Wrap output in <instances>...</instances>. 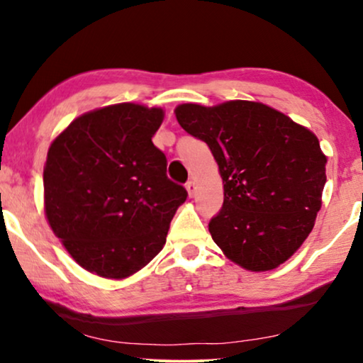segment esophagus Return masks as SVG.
<instances>
[{"instance_id": "obj_1", "label": "esophagus", "mask_w": 363, "mask_h": 363, "mask_svg": "<svg viewBox=\"0 0 363 363\" xmlns=\"http://www.w3.org/2000/svg\"><path fill=\"white\" fill-rule=\"evenodd\" d=\"M186 191H188V195H190V196H195V193H196V185H195V182L190 180V182L186 183Z\"/></svg>"}]
</instances>
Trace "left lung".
I'll return each mask as SVG.
<instances>
[{
	"instance_id": "obj_1",
	"label": "left lung",
	"mask_w": 363,
	"mask_h": 363,
	"mask_svg": "<svg viewBox=\"0 0 363 363\" xmlns=\"http://www.w3.org/2000/svg\"><path fill=\"white\" fill-rule=\"evenodd\" d=\"M183 130L210 147L225 200L208 230L233 262L269 271L289 259L314 228L327 158L311 130L259 102L175 108Z\"/></svg>"
}]
</instances>
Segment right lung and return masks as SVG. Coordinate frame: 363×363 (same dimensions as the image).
I'll list each match as a JSON object with an SVG mask.
<instances>
[{
	"instance_id": "add662e5",
	"label": "right lung",
	"mask_w": 363,
	"mask_h": 363,
	"mask_svg": "<svg viewBox=\"0 0 363 363\" xmlns=\"http://www.w3.org/2000/svg\"><path fill=\"white\" fill-rule=\"evenodd\" d=\"M162 121V108L117 104L77 117L49 147L44 210L84 269L122 279L165 245L188 193L152 142Z\"/></svg>"
}]
</instances>
